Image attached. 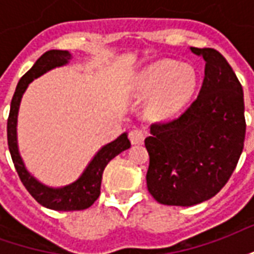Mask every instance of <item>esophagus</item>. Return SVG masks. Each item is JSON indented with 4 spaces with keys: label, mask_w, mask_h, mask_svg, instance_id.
Segmentation results:
<instances>
[{
    "label": "esophagus",
    "mask_w": 254,
    "mask_h": 254,
    "mask_svg": "<svg viewBox=\"0 0 254 254\" xmlns=\"http://www.w3.org/2000/svg\"><path fill=\"white\" fill-rule=\"evenodd\" d=\"M129 138H130V143L133 145H136V144H143L144 143V138H145V134H144V130L141 129H133L129 133Z\"/></svg>",
    "instance_id": "1"
}]
</instances>
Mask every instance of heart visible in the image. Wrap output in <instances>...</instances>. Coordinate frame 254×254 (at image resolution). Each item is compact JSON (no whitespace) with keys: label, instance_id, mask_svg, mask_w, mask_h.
<instances>
[{"label":"heart","instance_id":"1","mask_svg":"<svg viewBox=\"0 0 254 254\" xmlns=\"http://www.w3.org/2000/svg\"><path fill=\"white\" fill-rule=\"evenodd\" d=\"M197 84L193 66L174 61H160L147 67L136 80V92L151 96L148 111L156 118H166L190 99Z\"/></svg>","mask_w":254,"mask_h":254}]
</instances>
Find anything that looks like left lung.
Wrapping results in <instances>:
<instances>
[{"mask_svg": "<svg viewBox=\"0 0 254 254\" xmlns=\"http://www.w3.org/2000/svg\"><path fill=\"white\" fill-rule=\"evenodd\" d=\"M204 58L198 96L178 118L151 125L147 188L165 205L190 207L227 184L245 141L244 91L226 58L215 49L190 47Z\"/></svg>", "mask_w": 254, "mask_h": 254, "instance_id": "1", "label": "left lung"}]
</instances>
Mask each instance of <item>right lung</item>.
<instances>
[{
	"label": "right lung",
	"instance_id": "add662e5",
	"mask_svg": "<svg viewBox=\"0 0 254 254\" xmlns=\"http://www.w3.org/2000/svg\"><path fill=\"white\" fill-rule=\"evenodd\" d=\"M72 58L70 53L66 50H49L43 56L38 58L28 72L20 78L19 84L16 87L13 98L10 102V111L8 117V145L9 152L13 160L16 171L19 174L20 180L23 182L25 189L30 191V194L41 205L54 211H81L91 207L100 194V184H102V174L103 170L113 158L121 154L130 147V141L127 138V133H122L121 136L114 141L106 144L105 147L98 151L94 159L89 162L87 169L83 171L78 180L63 188H50L43 185L35 180L25 169L23 159L19 154L17 147V114L23 94L28 87V84L34 78L39 77L43 73L57 66H63L69 63Z\"/></svg>",
	"mask_w": 254,
	"mask_h": 254
}]
</instances>
